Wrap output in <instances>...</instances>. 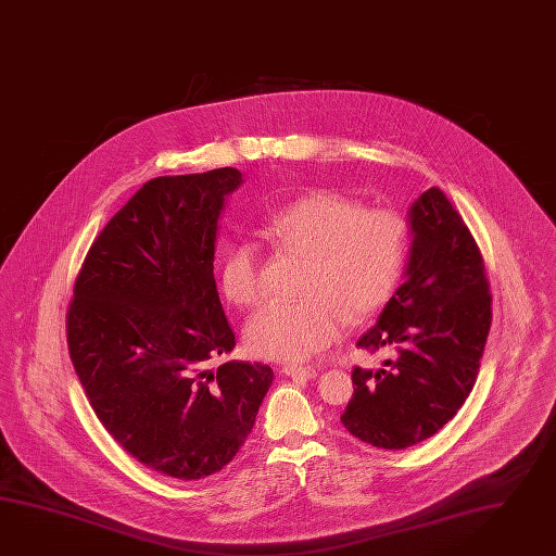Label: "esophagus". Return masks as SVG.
<instances>
[{
    "instance_id": "1",
    "label": "esophagus",
    "mask_w": 556,
    "mask_h": 556,
    "mask_svg": "<svg viewBox=\"0 0 556 556\" xmlns=\"http://www.w3.org/2000/svg\"><path fill=\"white\" fill-rule=\"evenodd\" d=\"M282 372L292 379H314L318 375V370L314 367H296V365H286Z\"/></svg>"
}]
</instances>
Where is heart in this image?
<instances>
[{
    "mask_svg": "<svg viewBox=\"0 0 556 556\" xmlns=\"http://www.w3.org/2000/svg\"><path fill=\"white\" fill-rule=\"evenodd\" d=\"M266 238L308 257L300 302H270L245 325L248 346L264 358L300 363L327 349L349 320H365L391 299L405 256L407 229L391 210L363 207L337 191H313L271 214ZM219 285L238 306L264 296L262 254L250 240L222 260Z\"/></svg>",
    "mask_w": 556,
    "mask_h": 556,
    "instance_id": "1",
    "label": "heart"
}]
</instances>
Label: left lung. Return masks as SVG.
I'll return each instance as SVG.
<instances>
[{
	"label": "left lung",
	"mask_w": 556,
	"mask_h": 556,
	"mask_svg": "<svg viewBox=\"0 0 556 556\" xmlns=\"http://www.w3.org/2000/svg\"><path fill=\"white\" fill-rule=\"evenodd\" d=\"M403 285L356 346L393 351L377 370H353L341 421L361 442L405 450L438 433L470 395L492 325L484 260L438 187L409 207Z\"/></svg>",
	"instance_id": "8db88e82"
}]
</instances>
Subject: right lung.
Returning <instances> with one entry per match:
<instances>
[{"mask_svg": "<svg viewBox=\"0 0 556 556\" xmlns=\"http://www.w3.org/2000/svg\"><path fill=\"white\" fill-rule=\"evenodd\" d=\"M242 184L231 167L147 181L90 245L66 318L100 424L177 480L228 466L274 379L260 363L207 367L236 346L214 257L226 198Z\"/></svg>", "mask_w": 556, "mask_h": 556, "instance_id": "obj_1", "label": "right lung"}]
</instances>
